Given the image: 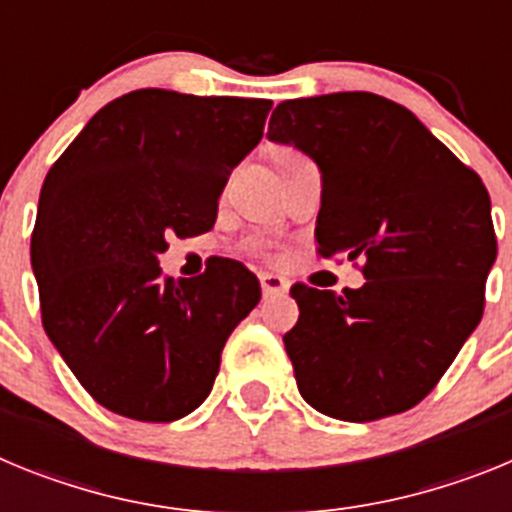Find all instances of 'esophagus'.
I'll return each instance as SVG.
<instances>
[{"label":"esophagus","instance_id":"esophagus-1","mask_svg":"<svg viewBox=\"0 0 512 512\" xmlns=\"http://www.w3.org/2000/svg\"><path fill=\"white\" fill-rule=\"evenodd\" d=\"M261 292H264V297H284L289 292V282L287 279L277 277V274H261Z\"/></svg>","mask_w":512,"mask_h":512}]
</instances>
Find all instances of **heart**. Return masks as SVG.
<instances>
[{
	"label": "heart",
	"mask_w": 512,
	"mask_h": 512,
	"mask_svg": "<svg viewBox=\"0 0 512 512\" xmlns=\"http://www.w3.org/2000/svg\"><path fill=\"white\" fill-rule=\"evenodd\" d=\"M295 158H302L300 153L295 151V148H287V146H279L271 151V161H274V166L277 169H282V166H287L289 161H295Z\"/></svg>",
	"instance_id": "1"
}]
</instances>
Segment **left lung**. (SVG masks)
<instances>
[{
	"mask_svg": "<svg viewBox=\"0 0 512 512\" xmlns=\"http://www.w3.org/2000/svg\"><path fill=\"white\" fill-rule=\"evenodd\" d=\"M266 135L318 164L320 256L364 259L359 289L292 287L284 348L300 395L351 423L415 408L482 320L497 256L485 184L379 94L289 99Z\"/></svg>",
	"mask_w": 512,
	"mask_h": 512,
	"instance_id": "1",
	"label": "left lung"
}]
</instances>
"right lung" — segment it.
Masks as SVG:
<instances>
[{
  "instance_id": "obj_1",
  "label": "right lung",
  "mask_w": 512,
  "mask_h": 512,
  "mask_svg": "<svg viewBox=\"0 0 512 512\" xmlns=\"http://www.w3.org/2000/svg\"><path fill=\"white\" fill-rule=\"evenodd\" d=\"M269 110L271 99L138 89L104 104L45 176L30 241L43 328L102 408L171 423L210 395L259 279L215 259L174 282L158 253L169 235L215 225Z\"/></svg>"
}]
</instances>
